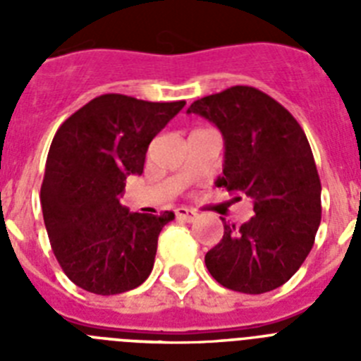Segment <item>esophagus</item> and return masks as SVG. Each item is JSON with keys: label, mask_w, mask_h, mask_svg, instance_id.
Segmentation results:
<instances>
[{"label": "esophagus", "mask_w": 361, "mask_h": 361, "mask_svg": "<svg viewBox=\"0 0 361 361\" xmlns=\"http://www.w3.org/2000/svg\"><path fill=\"white\" fill-rule=\"evenodd\" d=\"M175 216L180 220H186V222H193L197 219V213L188 208H177L175 209Z\"/></svg>", "instance_id": "esophagus-1"}]
</instances>
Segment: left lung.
<instances>
[{"instance_id": "obj_1", "label": "left lung", "mask_w": 361, "mask_h": 361, "mask_svg": "<svg viewBox=\"0 0 361 361\" xmlns=\"http://www.w3.org/2000/svg\"><path fill=\"white\" fill-rule=\"evenodd\" d=\"M224 135V175L216 186L250 197L253 212L228 224L206 253L213 279L231 291L260 295L288 282L304 264L322 220V184L298 121L253 86H231L188 108ZM242 199V197H237Z\"/></svg>"}]
</instances>
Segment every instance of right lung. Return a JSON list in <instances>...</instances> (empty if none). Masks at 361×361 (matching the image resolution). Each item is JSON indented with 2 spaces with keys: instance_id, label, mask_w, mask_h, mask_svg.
<instances>
[{
  "instance_id": "1",
  "label": "right lung",
  "mask_w": 361,
  "mask_h": 361,
  "mask_svg": "<svg viewBox=\"0 0 361 361\" xmlns=\"http://www.w3.org/2000/svg\"><path fill=\"white\" fill-rule=\"evenodd\" d=\"M186 101L149 103L123 94L92 99L59 126L41 184L50 245L85 291L119 295L153 269L171 212L130 213L119 204L128 175H141L152 139Z\"/></svg>"
}]
</instances>
